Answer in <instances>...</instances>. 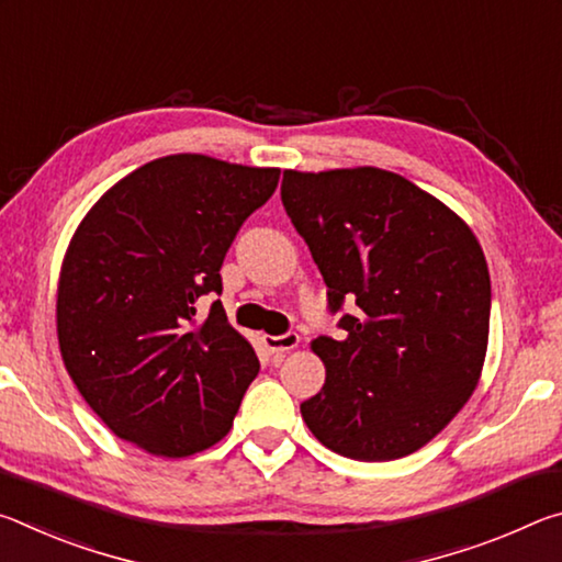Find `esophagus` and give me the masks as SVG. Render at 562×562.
Wrapping results in <instances>:
<instances>
[{"label":"esophagus","instance_id":"obj_1","mask_svg":"<svg viewBox=\"0 0 562 562\" xmlns=\"http://www.w3.org/2000/svg\"><path fill=\"white\" fill-rule=\"evenodd\" d=\"M262 341L272 355H284V351H290L300 345V335L297 331H284V335H278V337H262Z\"/></svg>","mask_w":562,"mask_h":562}]
</instances>
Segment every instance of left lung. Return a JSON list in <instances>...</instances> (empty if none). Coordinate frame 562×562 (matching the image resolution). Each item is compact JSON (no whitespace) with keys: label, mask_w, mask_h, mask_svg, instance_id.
I'll return each instance as SVG.
<instances>
[{"label":"left lung","mask_w":562,"mask_h":562,"mask_svg":"<svg viewBox=\"0 0 562 562\" xmlns=\"http://www.w3.org/2000/svg\"><path fill=\"white\" fill-rule=\"evenodd\" d=\"M282 205L327 284L339 339L319 335L325 386L300 412L339 456L392 461L429 443L479 384L491 278L471 227L382 168L284 170Z\"/></svg>","instance_id":"left-lung-1"}]
</instances>
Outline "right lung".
Wrapping results in <instances>:
<instances>
[{
  "instance_id": "right-lung-1",
  "label": "right lung",
  "mask_w": 562,
  "mask_h": 562,
  "mask_svg": "<svg viewBox=\"0 0 562 562\" xmlns=\"http://www.w3.org/2000/svg\"><path fill=\"white\" fill-rule=\"evenodd\" d=\"M278 168L178 154L133 170L83 217L61 265L56 329L66 372L123 441L180 459L231 431L260 372L221 300L237 231Z\"/></svg>"
}]
</instances>
